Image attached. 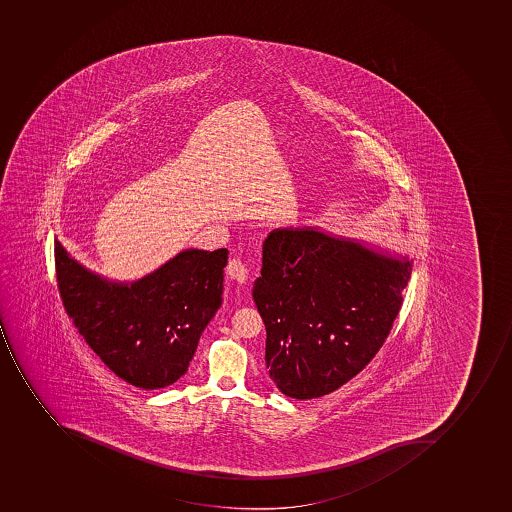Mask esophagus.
I'll return each instance as SVG.
<instances>
[{"mask_svg": "<svg viewBox=\"0 0 512 512\" xmlns=\"http://www.w3.org/2000/svg\"><path fill=\"white\" fill-rule=\"evenodd\" d=\"M227 274L230 279L235 280L238 284H246V280L250 277V269L241 259H230L227 266Z\"/></svg>", "mask_w": 512, "mask_h": 512, "instance_id": "obj_1", "label": "esophagus"}]
</instances>
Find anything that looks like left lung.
I'll return each instance as SVG.
<instances>
[{
  "instance_id": "8db88e82",
  "label": "left lung",
  "mask_w": 512,
  "mask_h": 512,
  "mask_svg": "<svg viewBox=\"0 0 512 512\" xmlns=\"http://www.w3.org/2000/svg\"><path fill=\"white\" fill-rule=\"evenodd\" d=\"M412 275L408 254L321 227L275 228L253 298L272 383L293 399L339 389L383 347Z\"/></svg>"
}]
</instances>
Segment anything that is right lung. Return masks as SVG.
<instances>
[{
	"mask_svg": "<svg viewBox=\"0 0 512 512\" xmlns=\"http://www.w3.org/2000/svg\"><path fill=\"white\" fill-rule=\"evenodd\" d=\"M228 251H180L151 274L118 282L87 269L55 240L66 313L87 345L126 383L160 389L188 371L222 305Z\"/></svg>",
	"mask_w": 512,
	"mask_h": 512,
	"instance_id": "add662e5",
	"label": "right lung"
}]
</instances>
